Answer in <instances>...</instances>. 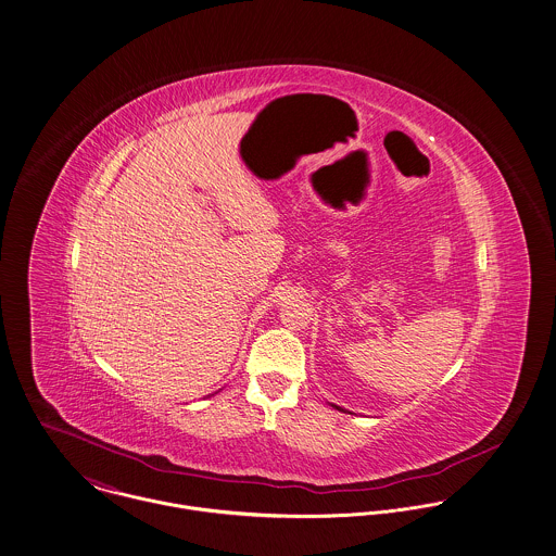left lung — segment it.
I'll use <instances>...</instances> for the list:
<instances>
[{"label": "left lung", "instance_id": "8db88e82", "mask_svg": "<svg viewBox=\"0 0 556 556\" xmlns=\"http://www.w3.org/2000/svg\"><path fill=\"white\" fill-rule=\"evenodd\" d=\"M332 407H337V405H332ZM337 409H341V407H337ZM343 412V409H341Z\"/></svg>", "mask_w": 556, "mask_h": 556}]
</instances>
